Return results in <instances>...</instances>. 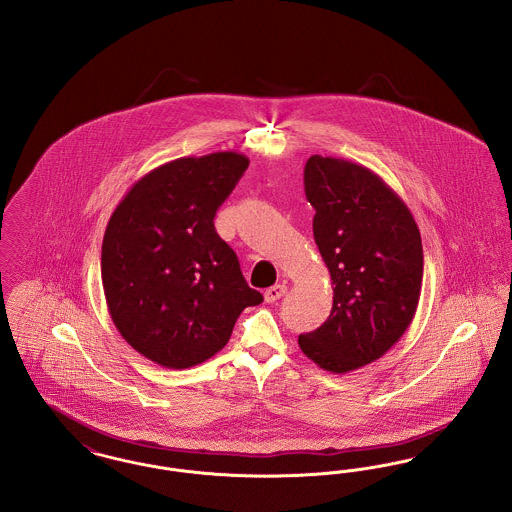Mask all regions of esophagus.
<instances>
[{
  "label": "esophagus",
  "instance_id": "1",
  "mask_svg": "<svg viewBox=\"0 0 512 512\" xmlns=\"http://www.w3.org/2000/svg\"><path fill=\"white\" fill-rule=\"evenodd\" d=\"M286 293H288V286L286 284H274L272 288H268L267 292H265V301L267 303H274L280 297H284Z\"/></svg>",
  "mask_w": 512,
  "mask_h": 512
}]
</instances>
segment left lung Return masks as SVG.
I'll use <instances>...</instances> for the list:
<instances>
[{
    "label": "left lung",
    "instance_id": "8db88e82",
    "mask_svg": "<svg viewBox=\"0 0 512 512\" xmlns=\"http://www.w3.org/2000/svg\"><path fill=\"white\" fill-rule=\"evenodd\" d=\"M303 178L334 305L320 328L297 341L320 368L345 374L380 359L413 322L422 240L403 199L363 165L313 155Z\"/></svg>",
    "mask_w": 512,
    "mask_h": 512
}]
</instances>
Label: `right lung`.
<instances>
[{
	"label": "right lung",
	"instance_id": "right-lung-1",
	"mask_svg": "<svg viewBox=\"0 0 512 512\" xmlns=\"http://www.w3.org/2000/svg\"><path fill=\"white\" fill-rule=\"evenodd\" d=\"M247 167L236 151L174 159L142 176L107 222L101 282L109 315L157 365L180 370L211 359L245 307L263 303L213 222Z\"/></svg>",
	"mask_w": 512,
	"mask_h": 512
}]
</instances>
